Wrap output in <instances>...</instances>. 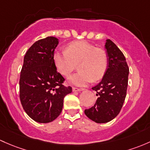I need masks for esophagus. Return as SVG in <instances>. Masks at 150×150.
<instances>
[{"label": "esophagus", "mask_w": 150, "mask_h": 150, "mask_svg": "<svg viewBox=\"0 0 150 150\" xmlns=\"http://www.w3.org/2000/svg\"><path fill=\"white\" fill-rule=\"evenodd\" d=\"M83 88H75V87H73L72 88V91H73V92H78V91H83Z\"/></svg>", "instance_id": "1"}]
</instances>
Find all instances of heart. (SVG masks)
<instances>
[{"label":"heart","instance_id":"b5f03b06","mask_svg":"<svg viewBox=\"0 0 150 150\" xmlns=\"http://www.w3.org/2000/svg\"><path fill=\"white\" fill-rule=\"evenodd\" d=\"M53 60L58 71L65 77H68L78 64L79 72L69 78L71 83L78 86L103 78L108 64L105 51L85 41L72 42L67 51H55Z\"/></svg>","mask_w":150,"mask_h":150}]
</instances>
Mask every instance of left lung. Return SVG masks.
Returning a JSON list of instances; mask_svg holds the SVG:
<instances>
[{"mask_svg":"<svg viewBox=\"0 0 150 150\" xmlns=\"http://www.w3.org/2000/svg\"><path fill=\"white\" fill-rule=\"evenodd\" d=\"M108 56V68L101 81L92 88L98 98L94 106L85 110V114L98 124L113 120L119 112L127 96L129 73L122 52L110 39L105 44Z\"/></svg>","mask_w":150,"mask_h":150,"instance_id":"obj_1","label":"left lung"}]
</instances>
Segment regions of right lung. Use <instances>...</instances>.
<instances>
[{"label": "right lung", "mask_w": 150, "mask_h": 150, "mask_svg": "<svg viewBox=\"0 0 150 150\" xmlns=\"http://www.w3.org/2000/svg\"><path fill=\"white\" fill-rule=\"evenodd\" d=\"M59 39L48 37L33 44L23 59L19 80L20 100L25 112L39 123H50L62 112L63 100L72 92L53 60Z\"/></svg>", "instance_id": "obj_1"}]
</instances>
